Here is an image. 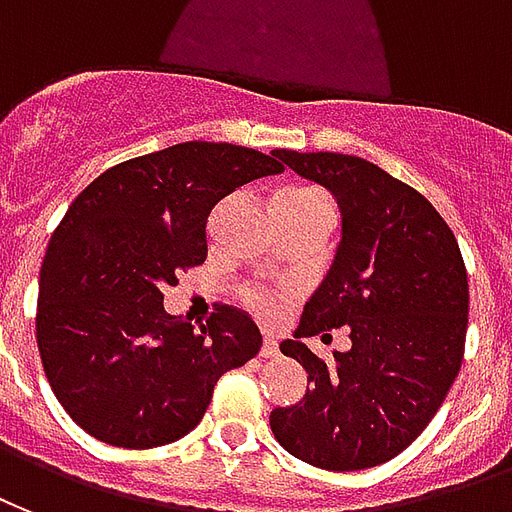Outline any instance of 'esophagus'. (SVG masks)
I'll return each instance as SVG.
<instances>
[{
    "label": "esophagus",
    "mask_w": 512,
    "mask_h": 512,
    "mask_svg": "<svg viewBox=\"0 0 512 512\" xmlns=\"http://www.w3.org/2000/svg\"><path fill=\"white\" fill-rule=\"evenodd\" d=\"M278 354V341L275 338H264L261 343V357H275Z\"/></svg>",
    "instance_id": "1"
}]
</instances>
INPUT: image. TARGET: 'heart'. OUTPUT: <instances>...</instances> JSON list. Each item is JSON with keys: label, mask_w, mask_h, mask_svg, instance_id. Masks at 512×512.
<instances>
[{"label": "heart", "mask_w": 512, "mask_h": 512, "mask_svg": "<svg viewBox=\"0 0 512 512\" xmlns=\"http://www.w3.org/2000/svg\"><path fill=\"white\" fill-rule=\"evenodd\" d=\"M322 193H316V190H289V193H283L281 199L278 201H311V199H319ZM256 311L264 313V316H270L272 313V305L267 300H261V297H256Z\"/></svg>", "instance_id": "obj_1"}]
</instances>
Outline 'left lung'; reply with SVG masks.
<instances>
[{
    "instance_id": "1",
    "label": "left lung",
    "mask_w": 512,
    "mask_h": 512,
    "mask_svg": "<svg viewBox=\"0 0 512 512\" xmlns=\"http://www.w3.org/2000/svg\"><path fill=\"white\" fill-rule=\"evenodd\" d=\"M272 155L333 193L341 242L281 352L311 390L270 428L305 464L354 472L390 461L431 423L461 371L469 283L458 242L431 201L374 163L338 152ZM349 326L353 349L324 364L302 337Z\"/></svg>"
}]
</instances>
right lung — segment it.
<instances>
[{
    "instance_id": "obj_1",
    "label": "right lung",
    "mask_w": 512,
    "mask_h": 512,
    "mask_svg": "<svg viewBox=\"0 0 512 512\" xmlns=\"http://www.w3.org/2000/svg\"><path fill=\"white\" fill-rule=\"evenodd\" d=\"M281 171L256 149L185 141L103 171L70 204L40 270L37 349L87 434L130 450L177 442L220 376L259 354L248 313L218 308L193 330L163 311V289L207 259L212 207Z\"/></svg>"
}]
</instances>
